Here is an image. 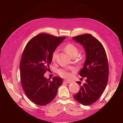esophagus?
Instances as JSON below:
<instances>
[{
	"mask_svg": "<svg viewBox=\"0 0 123 123\" xmlns=\"http://www.w3.org/2000/svg\"><path fill=\"white\" fill-rule=\"evenodd\" d=\"M64 83H66V84H71L72 83V81H67V80H64Z\"/></svg>",
	"mask_w": 123,
	"mask_h": 123,
	"instance_id": "1",
	"label": "esophagus"
}]
</instances>
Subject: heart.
<instances>
[{
	"label": "heart",
	"instance_id": "heart-1",
	"mask_svg": "<svg viewBox=\"0 0 123 123\" xmlns=\"http://www.w3.org/2000/svg\"><path fill=\"white\" fill-rule=\"evenodd\" d=\"M65 51L71 57H72L75 56L77 55L78 54V49L77 48L74 46V44L71 43L67 44L64 48ZM57 53V50H55L53 51V52L52 54V60L55 61L56 57V55ZM58 73L59 75L63 78H65V79H69L71 76V73L68 71L66 70L65 69H59L58 70Z\"/></svg>",
	"mask_w": 123,
	"mask_h": 123
}]
</instances>
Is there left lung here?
<instances>
[{"label":"left lung","mask_w":123,"mask_h":123,"mask_svg":"<svg viewBox=\"0 0 123 123\" xmlns=\"http://www.w3.org/2000/svg\"><path fill=\"white\" fill-rule=\"evenodd\" d=\"M72 39L85 49L86 60L79 74L82 77H87L83 86L80 81H76L80 87L73 97L84 106L90 105L100 98L107 86L109 76L107 55L102 44L92 35H80Z\"/></svg>","instance_id":"obj_1"}]
</instances>
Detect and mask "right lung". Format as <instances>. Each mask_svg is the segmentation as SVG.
<instances>
[{"instance_id":"1","label":"right lung","mask_w":123,"mask_h":123,"mask_svg":"<svg viewBox=\"0 0 123 123\" xmlns=\"http://www.w3.org/2000/svg\"><path fill=\"white\" fill-rule=\"evenodd\" d=\"M65 38L41 33L25 48L20 63L21 85L29 99L37 105L44 106L52 101L62 84L61 77H54L51 81L44 74L49 69L53 51Z\"/></svg>"}]
</instances>
